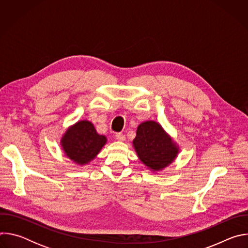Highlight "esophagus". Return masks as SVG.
<instances>
[{
    "instance_id": "34e87169",
    "label": "esophagus",
    "mask_w": 248,
    "mask_h": 248,
    "mask_svg": "<svg viewBox=\"0 0 248 248\" xmlns=\"http://www.w3.org/2000/svg\"><path fill=\"white\" fill-rule=\"evenodd\" d=\"M116 139L118 141H124L125 140V136L123 133H117L116 134Z\"/></svg>"
}]
</instances>
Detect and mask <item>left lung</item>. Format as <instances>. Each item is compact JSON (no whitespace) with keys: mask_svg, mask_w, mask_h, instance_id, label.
I'll use <instances>...</instances> for the list:
<instances>
[{"mask_svg":"<svg viewBox=\"0 0 248 248\" xmlns=\"http://www.w3.org/2000/svg\"><path fill=\"white\" fill-rule=\"evenodd\" d=\"M132 145L139 160L153 171L167 168L180 152L179 145L155 121H145L138 125Z\"/></svg>","mask_w":248,"mask_h":248,"instance_id":"8db88e82","label":"left lung"}]
</instances>
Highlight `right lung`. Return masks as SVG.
Segmentation results:
<instances>
[{"mask_svg":"<svg viewBox=\"0 0 248 248\" xmlns=\"http://www.w3.org/2000/svg\"><path fill=\"white\" fill-rule=\"evenodd\" d=\"M106 143V136L98 134L92 123L86 120L69 126L61 138L64 155L80 166L95 159Z\"/></svg>","mask_w":248,"mask_h":248,"instance_id":"add662e5","label":"right lung"}]
</instances>
